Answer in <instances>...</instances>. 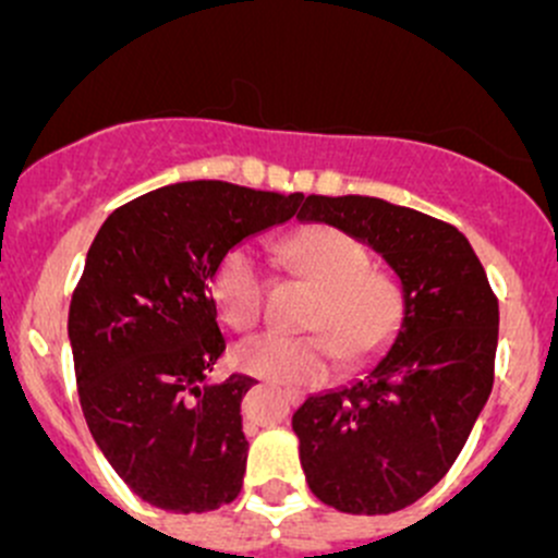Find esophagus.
<instances>
[{"label": "esophagus", "instance_id": "34e87169", "mask_svg": "<svg viewBox=\"0 0 558 558\" xmlns=\"http://www.w3.org/2000/svg\"><path fill=\"white\" fill-rule=\"evenodd\" d=\"M275 386V384H272ZM278 388H280V384H278ZM280 391H283V397H286V402H291V404H300L302 399H305V393L300 391V388H291V386H283L280 388Z\"/></svg>", "mask_w": 558, "mask_h": 558}]
</instances>
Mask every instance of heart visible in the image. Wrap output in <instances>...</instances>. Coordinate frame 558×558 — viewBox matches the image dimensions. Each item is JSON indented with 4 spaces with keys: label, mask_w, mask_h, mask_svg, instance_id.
<instances>
[{
    "label": "heart",
    "mask_w": 558,
    "mask_h": 558,
    "mask_svg": "<svg viewBox=\"0 0 558 558\" xmlns=\"http://www.w3.org/2000/svg\"><path fill=\"white\" fill-rule=\"evenodd\" d=\"M286 258L318 286L311 313L313 335L264 331L240 342L234 356L245 373L280 384H320L335 367L367 362L388 345L402 320V286L386 269L369 267L367 247L335 227H307L283 245ZM213 300L232 329L245 331L262 318L264 272L247 245L221 258L213 275Z\"/></svg>",
    "instance_id": "obj_1"
}]
</instances>
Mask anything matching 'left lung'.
<instances>
[{
    "label": "left lung",
    "mask_w": 558,
    "mask_h": 558,
    "mask_svg": "<svg viewBox=\"0 0 558 558\" xmlns=\"http://www.w3.org/2000/svg\"><path fill=\"white\" fill-rule=\"evenodd\" d=\"M300 221L369 245L402 286V320L384 356L364 378L311 393L291 418L320 502L353 515L397 513L442 481L486 408L497 296L470 240L418 210L311 194Z\"/></svg>",
    "instance_id": "left-lung-1"
}]
</instances>
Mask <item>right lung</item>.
Segmentation results:
<instances>
[{
	"label": "right lung",
	"instance_id": "obj_1",
	"mask_svg": "<svg viewBox=\"0 0 558 558\" xmlns=\"http://www.w3.org/2000/svg\"><path fill=\"white\" fill-rule=\"evenodd\" d=\"M302 199L221 180L165 185L110 213L88 247L66 324L83 415L121 481L165 513L218 510L243 488L240 402L256 380L210 378L227 351L213 275Z\"/></svg>",
	"mask_w": 558,
	"mask_h": 558
}]
</instances>
